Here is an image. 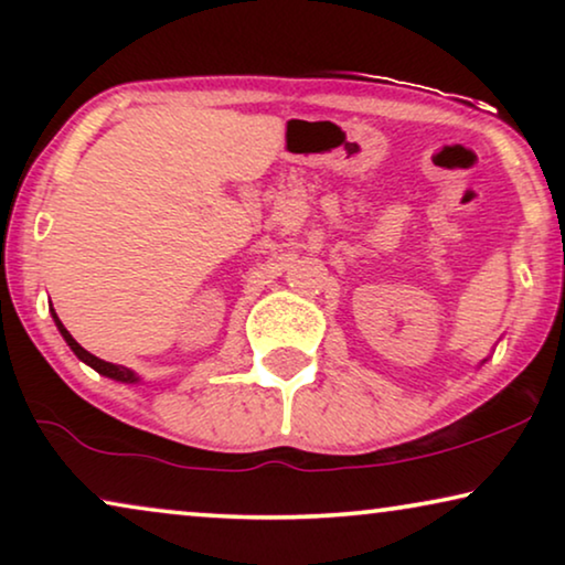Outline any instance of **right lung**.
<instances>
[{"label":"right lung","mask_w":565,"mask_h":565,"mask_svg":"<svg viewBox=\"0 0 565 565\" xmlns=\"http://www.w3.org/2000/svg\"><path fill=\"white\" fill-rule=\"evenodd\" d=\"M53 313V321H56V327H58V331H61V337H64V342L72 347V352L76 354V358H79L84 365H89L92 370H97L99 375H105V377H113V381H118V383H141V375L138 373H134V370L130 367H122V365H113V362H105V360H99V358H95V354H89L87 350H84V347L76 342V339L68 334L66 331V327L64 323L58 321V316H56V311H51Z\"/></svg>","instance_id":"obj_1"}]
</instances>
